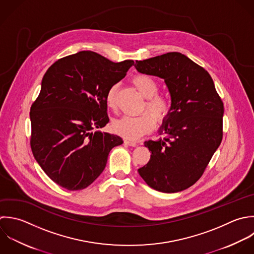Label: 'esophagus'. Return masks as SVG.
<instances>
[{
  "instance_id": "obj_1",
  "label": "esophagus",
  "mask_w": 254,
  "mask_h": 254,
  "mask_svg": "<svg viewBox=\"0 0 254 254\" xmlns=\"http://www.w3.org/2000/svg\"><path fill=\"white\" fill-rule=\"evenodd\" d=\"M125 143L127 145H129V146H132V147H135L137 145V142L136 141H132V140H129V139H126L125 140Z\"/></svg>"
}]
</instances>
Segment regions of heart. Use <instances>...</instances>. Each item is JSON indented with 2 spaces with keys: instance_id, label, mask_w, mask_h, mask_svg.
Returning <instances> with one entry per match:
<instances>
[{
  "instance_id": "1",
  "label": "heart",
  "mask_w": 254,
  "mask_h": 254,
  "mask_svg": "<svg viewBox=\"0 0 254 254\" xmlns=\"http://www.w3.org/2000/svg\"><path fill=\"white\" fill-rule=\"evenodd\" d=\"M132 83L138 92L146 98L145 106L149 114H141L138 116H124L113 123V130L127 138L137 139L143 134L149 132L153 126L155 119L157 123H162L167 119L171 111L170 102L163 96L157 95L159 85L155 79L145 74H138L133 77ZM118 85L112 86L106 95V104L108 108L114 109L116 105V93Z\"/></svg>"
}]
</instances>
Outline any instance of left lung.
<instances>
[{
  "label": "left lung",
  "instance_id": "left-lung-1",
  "mask_svg": "<svg viewBox=\"0 0 254 254\" xmlns=\"http://www.w3.org/2000/svg\"><path fill=\"white\" fill-rule=\"evenodd\" d=\"M134 67L163 79L171 97L170 114L158 129L163 137L144 142L151 154L138 173L156 191H183L200 179L222 142L224 104L210 74L180 52L136 61Z\"/></svg>",
  "mask_w": 254,
  "mask_h": 254
}]
</instances>
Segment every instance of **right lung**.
<instances>
[{"instance_id":"right-lung-1","label":"right lung","mask_w":254,"mask_h":254,"mask_svg":"<svg viewBox=\"0 0 254 254\" xmlns=\"http://www.w3.org/2000/svg\"><path fill=\"white\" fill-rule=\"evenodd\" d=\"M133 64L80 51L57 60L44 74L29 113L30 146L39 166L59 186L85 189L104 171L112 148L123 144L121 136L99 128L110 121L108 90Z\"/></svg>"}]
</instances>
